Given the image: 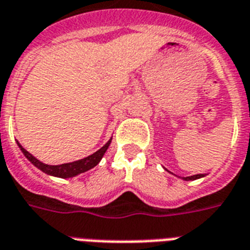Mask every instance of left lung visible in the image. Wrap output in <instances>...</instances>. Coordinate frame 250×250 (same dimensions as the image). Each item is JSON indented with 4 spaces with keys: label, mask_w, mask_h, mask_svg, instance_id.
I'll return each mask as SVG.
<instances>
[{
    "label": "left lung",
    "mask_w": 250,
    "mask_h": 250,
    "mask_svg": "<svg viewBox=\"0 0 250 250\" xmlns=\"http://www.w3.org/2000/svg\"><path fill=\"white\" fill-rule=\"evenodd\" d=\"M204 174H195V175H191V177H183V181H195V179H199V178H203Z\"/></svg>",
    "instance_id": "8db88e82"
}]
</instances>
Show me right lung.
<instances>
[{
  "instance_id": "obj_1",
  "label": "right lung",
  "mask_w": 250,
  "mask_h": 250,
  "mask_svg": "<svg viewBox=\"0 0 250 250\" xmlns=\"http://www.w3.org/2000/svg\"><path fill=\"white\" fill-rule=\"evenodd\" d=\"M111 141H112V138H111L102 148L98 149L97 152H94L90 156L83 157V159L73 161V163L61 164V165H47V164L41 163L40 160H37L33 155H31V153L28 152L27 149H24L19 142H17V143L18 146H19V148H21V152L24 153V156L27 157L36 167H39L40 170L46 173V174L53 175V177L65 179L76 177V175L81 174V173H85V171L93 169L94 167H97L98 164H99V161L102 160V157L104 156L105 151H107V148H108L109 145H111Z\"/></svg>"
}]
</instances>
